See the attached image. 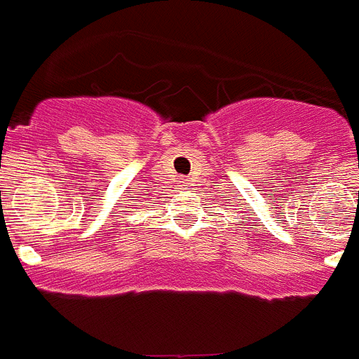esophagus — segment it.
I'll return each instance as SVG.
<instances>
[{
    "label": "esophagus",
    "mask_w": 359,
    "mask_h": 359,
    "mask_svg": "<svg viewBox=\"0 0 359 359\" xmlns=\"http://www.w3.org/2000/svg\"><path fill=\"white\" fill-rule=\"evenodd\" d=\"M190 185H192V183H190L189 177H182V180H180V185H177V187H180L182 190H187Z\"/></svg>",
    "instance_id": "obj_1"
}]
</instances>
